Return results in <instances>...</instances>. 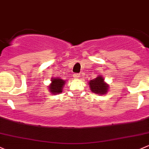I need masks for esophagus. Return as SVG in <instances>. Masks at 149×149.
Instances as JSON below:
<instances>
[{"instance_id":"esophagus-1","label":"esophagus","mask_w":149,"mask_h":149,"mask_svg":"<svg viewBox=\"0 0 149 149\" xmlns=\"http://www.w3.org/2000/svg\"><path fill=\"white\" fill-rule=\"evenodd\" d=\"M79 75H80V74H78V73H75V74H74V77L75 78H79V77H80V76H79Z\"/></svg>"}]
</instances>
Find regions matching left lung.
<instances>
[{
  "label": "left lung",
  "instance_id": "8db88e82",
  "mask_svg": "<svg viewBox=\"0 0 149 149\" xmlns=\"http://www.w3.org/2000/svg\"><path fill=\"white\" fill-rule=\"evenodd\" d=\"M89 84L91 91L96 94L103 95L108 92V85L104 82V79L101 76H98L95 79L90 80Z\"/></svg>",
  "mask_w": 149,
  "mask_h": 149
}]
</instances>
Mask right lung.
I'll return each mask as SVG.
<instances>
[{
    "instance_id": "right-lung-1",
    "label": "right lung",
    "mask_w": 149,
    "mask_h": 149,
    "mask_svg": "<svg viewBox=\"0 0 149 149\" xmlns=\"http://www.w3.org/2000/svg\"><path fill=\"white\" fill-rule=\"evenodd\" d=\"M52 85L49 86V90L53 94H59L62 93V89L63 88V85H64L65 81L60 78H53L52 80Z\"/></svg>"
}]
</instances>
